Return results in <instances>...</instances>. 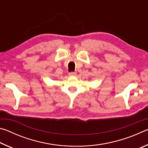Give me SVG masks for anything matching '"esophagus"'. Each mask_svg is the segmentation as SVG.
Here are the masks:
<instances>
[{"mask_svg":"<svg viewBox=\"0 0 148 148\" xmlns=\"http://www.w3.org/2000/svg\"><path fill=\"white\" fill-rule=\"evenodd\" d=\"M69 75L71 76H76V72H71L69 73Z\"/></svg>","mask_w":148,"mask_h":148,"instance_id":"esophagus-1","label":"esophagus"}]
</instances>
